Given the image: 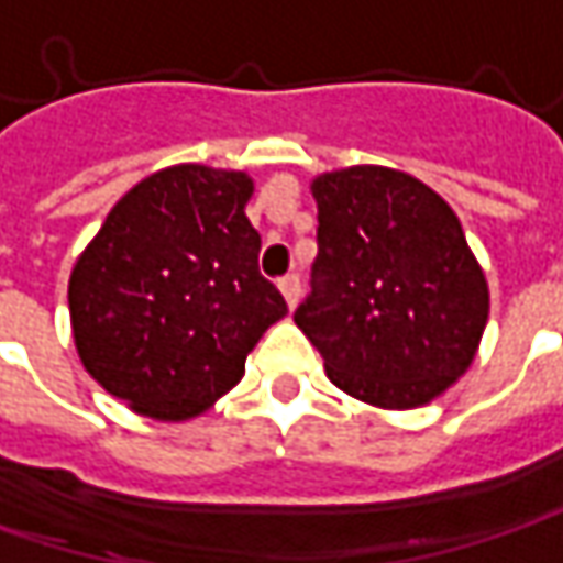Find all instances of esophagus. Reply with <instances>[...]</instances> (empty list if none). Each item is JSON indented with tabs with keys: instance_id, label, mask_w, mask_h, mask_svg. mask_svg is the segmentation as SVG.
I'll use <instances>...</instances> for the list:
<instances>
[{
	"instance_id": "1",
	"label": "esophagus",
	"mask_w": 563,
	"mask_h": 563,
	"mask_svg": "<svg viewBox=\"0 0 563 563\" xmlns=\"http://www.w3.org/2000/svg\"><path fill=\"white\" fill-rule=\"evenodd\" d=\"M278 291H282V297H285V303L295 310L297 307V300H300V275H285L282 282H278Z\"/></svg>"
}]
</instances>
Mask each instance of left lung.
<instances>
[{
  "label": "left lung",
  "mask_w": 563,
  "mask_h": 563,
  "mask_svg": "<svg viewBox=\"0 0 563 563\" xmlns=\"http://www.w3.org/2000/svg\"><path fill=\"white\" fill-rule=\"evenodd\" d=\"M310 192L320 253L295 323L325 377L386 411L440 399L472 367L492 310L456 211L379 164L320 174Z\"/></svg>",
  "instance_id": "1"
}]
</instances>
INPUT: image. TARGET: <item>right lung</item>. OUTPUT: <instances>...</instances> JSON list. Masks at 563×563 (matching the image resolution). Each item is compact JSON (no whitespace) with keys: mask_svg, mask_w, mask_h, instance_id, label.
<instances>
[{"mask_svg":"<svg viewBox=\"0 0 563 563\" xmlns=\"http://www.w3.org/2000/svg\"><path fill=\"white\" fill-rule=\"evenodd\" d=\"M253 177L206 164L155 170L110 209L69 275L81 367L155 421H189L231 393L288 307L260 275Z\"/></svg>","mask_w":563,"mask_h":563,"instance_id":"add662e5","label":"right lung"}]
</instances>
